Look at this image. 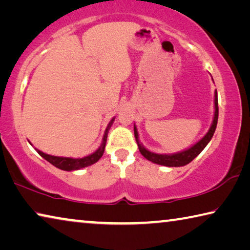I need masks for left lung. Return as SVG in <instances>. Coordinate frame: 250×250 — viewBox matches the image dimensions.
Returning <instances> with one entry per match:
<instances>
[{"label": "left lung", "mask_w": 250, "mask_h": 250, "mask_svg": "<svg viewBox=\"0 0 250 250\" xmlns=\"http://www.w3.org/2000/svg\"><path fill=\"white\" fill-rule=\"evenodd\" d=\"M217 122H218V97H217V91H216L215 92V114H214V121H212L210 128L202 140L196 143L195 145L189 147L188 149L183 150V152H179V153H176V154H171V155L155 154V153L149 152L148 149H146L145 147L141 144L140 141H138V133H137L136 126H134V134H135V138H136L138 148H140V152L146 159H148V161L153 162L155 164H158V165H164L168 167H181L189 164L196 156H198L204 148H205L206 145L210 142L212 135L215 133L216 126H217Z\"/></svg>", "instance_id": "left-lung-1"}]
</instances>
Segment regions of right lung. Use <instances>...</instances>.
<instances>
[{"label":"right lung","mask_w":250,"mask_h":250,"mask_svg":"<svg viewBox=\"0 0 250 250\" xmlns=\"http://www.w3.org/2000/svg\"><path fill=\"white\" fill-rule=\"evenodd\" d=\"M113 122H114V118L110 121V123L107 126V128H106V130H105L103 143H102L100 148H98L96 152H94L93 154L88 155V156H86V157H83V158L59 157V156H52V155L45 154L43 152H41V150H39V149H36V150H38V153L41 155V156H42L44 159H46L48 163H51L52 165H54L55 167H57V168H60L62 170L71 171V170H76V169L84 168V167L91 166V165H93V164H95L102 156H103L106 140H107V133H108L109 127L113 124Z\"/></svg>","instance_id":"1"}]
</instances>
